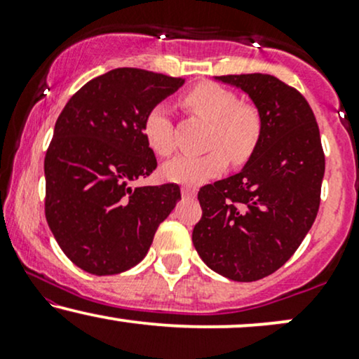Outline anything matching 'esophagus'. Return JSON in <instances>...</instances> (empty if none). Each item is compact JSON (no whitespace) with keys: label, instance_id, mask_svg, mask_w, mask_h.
I'll use <instances>...</instances> for the list:
<instances>
[{"label":"esophagus","instance_id":"esophagus-1","mask_svg":"<svg viewBox=\"0 0 359 359\" xmlns=\"http://www.w3.org/2000/svg\"><path fill=\"white\" fill-rule=\"evenodd\" d=\"M180 192H182V197H187V199H192V197H196V189L187 187V185H184V187L180 189Z\"/></svg>","mask_w":359,"mask_h":359}]
</instances>
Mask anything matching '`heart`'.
<instances>
[{"label":"heart","mask_w":359,"mask_h":359,"mask_svg":"<svg viewBox=\"0 0 359 359\" xmlns=\"http://www.w3.org/2000/svg\"><path fill=\"white\" fill-rule=\"evenodd\" d=\"M182 104L191 113L211 123L203 155H179L163 163L160 174L168 182L187 187L208 182L224 172L228 165L226 151L233 162H245L257 147L262 133V119L250 104H241L229 89L214 82H203L184 94ZM143 137L158 155L174 150V125L165 102L151 106L143 119Z\"/></svg>","instance_id":"obj_1"}]
</instances>
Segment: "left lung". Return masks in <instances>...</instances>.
<instances>
[{
	"label": "left lung",
	"mask_w": 359,
	"mask_h": 359,
	"mask_svg": "<svg viewBox=\"0 0 359 359\" xmlns=\"http://www.w3.org/2000/svg\"><path fill=\"white\" fill-rule=\"evenodd\" d=\"M257 108L262 133L238 174L197 194L203 217L192 243L209 269L255 282L277 271L299 248L319 211L324 154L311 106L269 74L221 76Z\"/></svg>",
	"instance_id": "obj_1"
}]
</instances>
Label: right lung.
Here are the masks:
<instances>
[{"label":"right lung","instance_id":"1","mask_svg":"<svg viewBox=\"0 0 359 359\" xmlns=\"http://www.w3.org/2000/svg\"><path fill=\"white\" fill-rule=\"evenodd\" d=\"M185 79L121 67L94 77L62 109L45 155V217L74 265L93 275L133 269L180 199L177 184L133 187L156 168L143 137L151 106Z\"/></svg>","mask_w":359,"mask_h":359}]
</instances>
